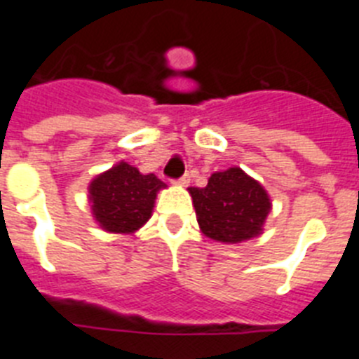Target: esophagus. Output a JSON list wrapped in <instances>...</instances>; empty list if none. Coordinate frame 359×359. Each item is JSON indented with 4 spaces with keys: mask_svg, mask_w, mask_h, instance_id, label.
<instances>
[{
    "mask_svg": "<svg viewBox=\"0 0 359 359\" xmlns=\"http://www.w3.org/2000/svg\"><path fill=\"white\" fill-rule=\"evenodd\" d=\"M174 183H176V185L187 187L190 183V176H189V174H183L182 177H177V180H174Z\"/></svg>",
    "mask_w": 359,
    "mask_h": 359,
    "instance_id": "esophagus-1",
    "label": "esophagus"
}]
</instances>
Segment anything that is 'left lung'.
<instances>
[{"label": "left lung", "mask_w": 359, "mask_h": 359, "mask_svg": "<svg viewBox=\"0 0 359 359\" xmlns=\"http://www.w3.org/2000/svg\"><path fill=\"white\" fill-rule=\"evenodd\" d=\"M189 190L203 233L221 243L236 244L259 236L271 208L266 190L237 167L212 174L203 189Z\"/></svg>", "instance_id": "8db88e82"}]
</instances>
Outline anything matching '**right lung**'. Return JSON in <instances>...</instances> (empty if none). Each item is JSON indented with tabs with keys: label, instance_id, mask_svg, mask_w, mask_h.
<instances>
[{
	"label": "right lung",
	"instance_id": "right-lung-1",
	"mask_svg": "<svg viewBox=\"0 0 359 359\" xmlns=\"http://www.w3.org/2000/svg\"><path fill=\"white\" fill-rule=\"evenodd\" d=\"M165 187L154 174H140L128 163H118L95 177L90 185L93 215L100 226L115 233H131L151 217L156 192Z\"/></svg>",
	"mask_w": 359,
	"mask_h": 359
}]
</instances>
